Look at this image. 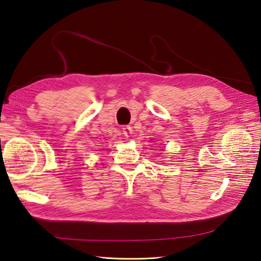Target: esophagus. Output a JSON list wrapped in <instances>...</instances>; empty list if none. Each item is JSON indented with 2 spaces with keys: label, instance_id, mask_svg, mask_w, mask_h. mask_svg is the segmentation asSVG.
Masks as SVG:
<instances>
[{
  "label": "esophagus",
  "instance_id": "obj_1",
  "mask_svg": "<svg viewBox=\"0 0 261 261\" xmlns=\"http://www.w3.org/2000/svg\"><path fill=\"white\" fill-rule=\"evenodd\" d=\"M132 128L130 127V125H123V128H122V132H123V134H124V137L125 138H129V137H131V134H132Z\"/></svg>",
  "mask_w": 261,
  "mask_h": 261
}]
</instances>
